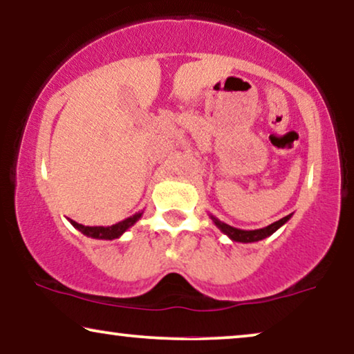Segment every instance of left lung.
<instances>
[{"mask_svg":"<svg viewBox=\"0 0 354 354\" xmlns=\"http://www.w3.org/2000/svg\"><path fill=\"white\" fill-rule=\"evenodd\" d=\"M212 222H214V225L219 229L222 234H225L232 241H240V243H254V241H259V240H264L268 239L269 235H272L275 230H279L280 227H282L285 222L290 221V217L292 214L282 217V219L274 222V224H270L268 227H263V229H256V230H241V229H236V227H232L229 224H225V222H222L217 219L214 216H209Z\"/></svg>","mask_w":354,"mask_h":354,"instance_id":"left-lung-1","label":"left lung"}]
</instances>
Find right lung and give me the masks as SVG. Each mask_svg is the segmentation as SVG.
Here are the masks:
<instances>
[{
  "instance_id": "obj_1",
  "label": "right lung",
  "mask_w": 354,
  "mask_h": 354,
  "mask_svg": "<svg viewBox=\"0 0 354 354\" xmlns=\"http://www.w3.org/2000/svg\"><path fill=\"white\" fill-rule=\"evenodd\" d=\"M143 211L142 212H137V214L127 217V219L118 222V224L114 225H109V227H86V225H82L79 222L69 219V222L72 225L75 227L77 230L82 232V234L86 235V236H91V239H96V240H114V239H119V236H122L124 232H127L130 227H132L135 222H137L140 217H142Z\"/></svg>"
}]
</instances>
